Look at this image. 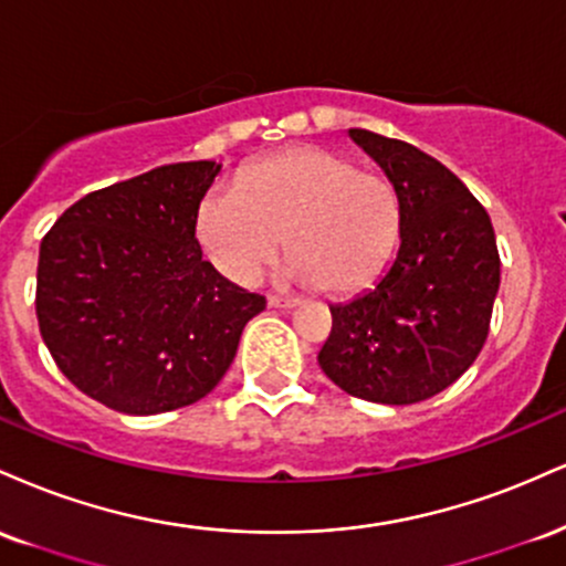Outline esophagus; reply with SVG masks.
I'll return each mask as SVG.
<instances>
[{
  "instance_id": "esophagus-1",
  "label": "esophagus",
  "mask_w": 566,
  "mask_h": 566,
  "mask_svg": "<svg viewBox=\"0 0 566 566\" xmlns=\"http://www.w3.org/2000/svg\"><path fill=\"white\" fill-rule=\"evenodd\" d=\"M268 304L270 307H275V310H294V307H298V298H291V296H268Z\"/></svg>"
}]
</instances>
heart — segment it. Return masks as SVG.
<instances>
[{
  "label": "heart",
  "instance_id": "1",
  "mask_svg": "<svg viewBox=\"0 0 566 566\" xmlns=\"http://www.w3.org/2000/svg\"><path fill=\"white\" fill-rule=\"evenodd\" d=\"M400 232L395 185L323 148H294L245 166L235 188L198 206L196 235L232 283L251 285L281 254L298 283L355 294L378 277Z\"/></svg>",
  "mask_w": 566,
  "mask_h": 566
}]
</instances>
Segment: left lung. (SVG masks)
I'll return each instance as SVG.
<instances>
[{
    "instance_id": "left-lung-1",
    "label": "left lung",
    "mask_w": 566,
    "mask_h": 566,
    "mask_svg": "<svg viewBox=\"0 0 566 566\" xmlns=\"http://www.w3.org/2000/svg\"><path fill=\"white\" fill-rule=\"evenodd\" d=\"M349 137L395 185L400 251L376 289L331 307L317 363L352 397L413 405L458 381L484 347L501 285L495 230L437 158L368 129Z\"/></svg>"
}]
</instances>
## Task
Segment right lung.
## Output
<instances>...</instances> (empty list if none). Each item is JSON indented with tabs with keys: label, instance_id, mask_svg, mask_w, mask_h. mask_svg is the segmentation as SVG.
Here are the masks:
<instances>
[{
	"label": "right lung",
	"instance_id": "obj_1",
	"mask_svg": "<svg viewBox=\"0 0 566 566\" xmlns=\"http://www.w3.org/2000/svg\"><path fill=\"white\" fill-rule=\"evenodd\" d=\"M219 166L185 161L86 192L39 245L36 317L73 387L153 416L209 395L264 296L203 262L196 217Z\"/></svg>",
	"mask_w": 566,
	"mask_h": 566
}]
</instances>
